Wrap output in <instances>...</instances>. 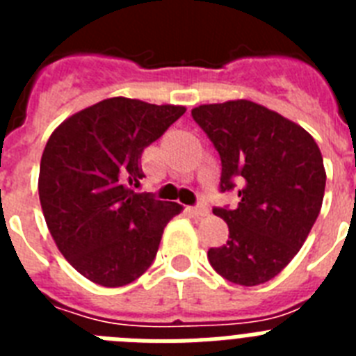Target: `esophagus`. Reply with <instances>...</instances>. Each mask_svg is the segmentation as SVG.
<instances>
[{"label": "esophagus", "mask_w": 356, "mask_h": 356, "mask_svg": "<svg viewBox=\"0 0 356 356\" xmlns=\"http://www.w3.org/2000/svg\"><path fill=\"white\" fill-rule=\"evenodd\" d=\"M191 213H194V216L197 217H205L207 213H209V209H207L205 205H197V207H191Z\"/></svg>", "instance_id": "obj_1"}]
</instances>
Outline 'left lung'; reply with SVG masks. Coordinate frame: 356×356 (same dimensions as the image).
<instances>
[{"instance_id":"obj_1","label":"left lung","mask_w":356,"mask_h":356,"mask_svg":"<svg viewBox=\"0 0 356 356\" xmlns=\"http://www.w3.org/2000/svg\"><path fill=\"white\" fill-rule=\"evenodd\" d=\"M194 121L221 156V191L238 188L235 210L213 209L229 238L210 266L232 284H266L307 241L325 197L319 146L305 128L248 99L200 105Z\"/></svg>"}]
</instances>
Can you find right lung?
Returning <instances> with one entry per match:
<instances>
[{
  "mask_svg": "<svg viewBox=\"0 0 356 356\" xmlns=\"http://www.w3.org/2000/svg\"><path fill=\"white\" fill-rule=\"evenodd\" d=\"M184 114L180 105L108 97L69 115L46 143L44 219L65 260L94 284L122 287L144 275L165 225L184 210L134 188L143 151Z\"/></svg>",
  "mask_w": 356,
  "mask_h": 356,
  "instance_id": "right-lung-1",
  "label": "right lung"
}]
</instances>
